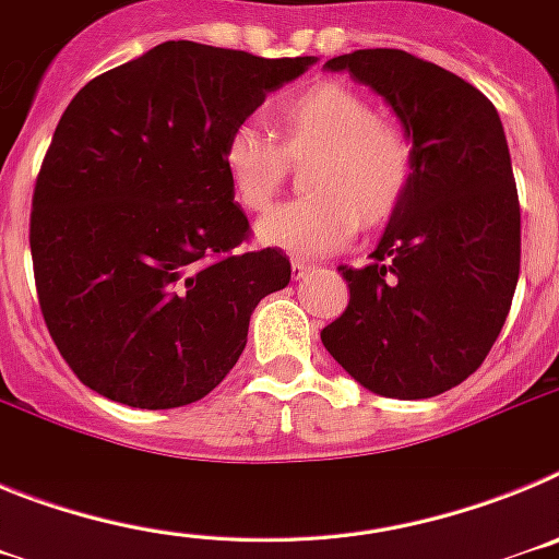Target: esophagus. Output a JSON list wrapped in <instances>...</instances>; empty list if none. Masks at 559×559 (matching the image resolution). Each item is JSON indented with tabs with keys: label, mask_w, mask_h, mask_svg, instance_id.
<instances>
[{
	"label": "esophagus",
	"mask_w": 559,
	"mask_h": 559,
	"mask_svg": "<svg viewBox=\"0 0 559 559\" xmlns=\"http://www.w3.org/2000/svg\"><path fill=\"white\" fill-rule=\"evenodd\" d=\"M290 274H294V280H305V276L310 274V265L308 263H299V260H294V263H290Z\"/></svg>",
	"instance_id": "esophagus-1"
}]
</instances>
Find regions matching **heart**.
I'll return each instance as SVG.
<instances>
[{
  "label": "heart",
  "mask_w": 559,
  "mask_h": 559,
  "mask_svg": "<svg viewBox=\"0 0 559 559\" xmlns=\"http://www.w3.org/2000/svg\"><path fill=\"white\" fill-rule=\"evenodd\" d=\"M271 133L240 126L224 142L231 195L246 212H265L305 167L308 199L274 210L257 224V240L294 257L338 251L355 229L383 226L412 185V145L372 103L338 81L313 83L280 97L269 111Z\"/></svg>",
  "instance_id": "b5f03b06"
}]
</instances>
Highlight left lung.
<instances>
[{
  "label": "left lung",
  "mask_w": 559,
  "mask_h": 559,
  "mask_svg": "<svg viewBox=\"0 0 559 559\" xmlns=\"http://www.w3.org/2000/svg\"><path fill=\"white\" fill-rule=\"evenodd\" d=\"M386 100L412 145V185L372 263L341 265L347 310L322 330L344 372L380 397L459 386L501 333L521 274V206L496 106L403 49L330 58Z\"/></svg>",
  "instance_id": "left-lung-1"
}]
</instances>
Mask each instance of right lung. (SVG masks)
I'll list each match as a JSON object with an SVG mask.
<instances>
[{
    "label": "right lung",
    "instance_id": "obj_1",
    "mask_svg": "<svg viewBox=\"0 0 559 559\" xmlns=\"http://www.w3.org/2000/svg\"><path fill=\"white\" fill-rule=\"evenodd\" d=\"M313 63L165 41L72 97L33 192L29 251L49 335L88 389L179 408L235 367L290 263L237 251L249 221L224 142Z\"/></svg>",
    "mask_w": 559,
    "mask_h": 559
}]
</instances>
